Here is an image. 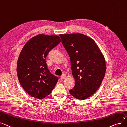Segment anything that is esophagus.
Here are the masks:
<instances>
[{
    "instance_id": "esophagus-1",
    "label": "esophagus",
    "mask_w": 127,
    "mask_h": 127,
    "mask_svg": "<svg viewBox=\"0 0 127 127\" xmlns=\"http://www.w3.org/2000/svg\"><path fill=\"white\" fill-rule=\"evenodd\" d=\"M66 76H67V75H66L65 74H64L62 75L61 78H62V79H64V78H65L66 77Z\"/></svg>"
}]
</instances>
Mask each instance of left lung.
<instances>
[{"label": "left lung", "instance_id": "obj_1", "mask_svg": "<svg viewBox=\"0 0 127 127\" xmlns=\"http://www.w3.org/2000/svg\"><path fill=\"white\" fill-rule=\"evenodd\" d=\"M62 44L70 58L72 75L75 81L70 94L85 100L99 88L105 76V58L95 41L81 33L60 34Z\"/></svg>", "mask_w": 127, "mask_h": 127}]
</instances>
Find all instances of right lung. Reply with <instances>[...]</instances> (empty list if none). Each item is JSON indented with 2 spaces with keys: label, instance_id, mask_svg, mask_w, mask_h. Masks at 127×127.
<instances>
[{
  "label": "right lung",
  "instance_id": "obj_1",
  "mask_svg": "<svg viewBox=\"0 0 127 127\" xmlns=\"http://www.w3.org/2000/svg\"><path fill=\"white\" fill-rule=\"evenodd\" d=\"M60 41L56 35L38 34L26 42L20 54L16 69L18 79L25 91L33 98H45L56 85L58 78L50 73L45 58Z\"/></svg>",
  "mask_w": 127,
  "mask_h": 127
}]
</instances>
